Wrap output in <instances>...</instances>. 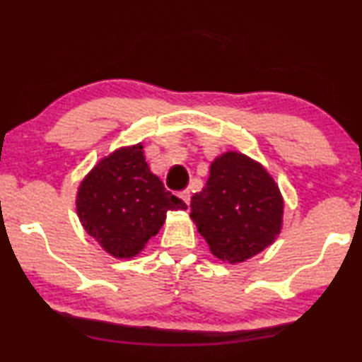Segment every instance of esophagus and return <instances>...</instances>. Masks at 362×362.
I'll return each instance as SVG.
<instances>
[{"mask_svg":"<svg viewBox=\"0 0 362 362\" xmlns=\"http://www.w3.org/2000/svg\"><path fill=\"white\" fill-rule=\"evenodd\" d=\"M180 197H181V199H182V201H185V202H186V204H187V206H189V202H191V192H189V191H187V189H185V191H181V192H180Z\"/></svg>","mask_w":362,"mask_h":362,"instance_id":"1","label":"esophagus"}]
</instances>
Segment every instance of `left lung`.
Wrapping results in <instances>:
<instances>
[{"mask_svg": "<svg viewBox=\"0 0 362 362\" xmlns=\"http://www.w3.org/2000/svg\"><path fill=\"white\" fill-rule=\"evenodd\" d=\"M284 196L264 165L240 151L211 163L202 191L191 197V219L211 254L240 264L260 254L284 226Z\"/></svg>", "mask_w": 362, "mask_h": 362, "instance_id": "left-lung-1", "label": "left lung"}]
</instances>
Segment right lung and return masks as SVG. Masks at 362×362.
Returning a JSON list of instances; mask_svg holds the SVG:
<instances>
[{
    "mask_svg": "<svg viewBox=\"0 0 362 362\" xmlns=\"http://www.w3.org/2000/svg\"><path fill=\"white\" fill-rule=\"evenodd\" d=\"M78 221L115 259H133L166 221L187 206L165 189L145 161L141 143L117 148L87 173L77 187Z\"/></svg>",
    "mask_w": 362,
    "mask_h": 362,
    "instance_id": "obj_1",
    "label": "right lung"
}]
</instances>
